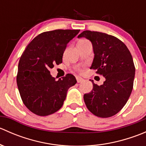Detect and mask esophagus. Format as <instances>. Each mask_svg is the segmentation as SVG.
I'll use <instances>...</instances> for the list:
<instances>
[{
  "label": "esophagus",
  "instance_id": "1",
  "mask_svg": "<svg viewBox=\"0 0 146 146\" xmlns=\"http://www.w3.org/2000/svg\"><path fill=\"white\" fill-rule=\"evenodd\" d=\"M76 79H77V82H78V83L82 82L84 80V79L80 77V76H76Z\"/></svg>",
  "mask_w": 146,
  "mask_h": 146
}]
</instances>
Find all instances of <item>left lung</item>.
Here are the masks:
<instances>
[{"instance_id":"1","label":"left lung","mask_w":146,"mask_h":146,"mask_svg":"<svg viewBox=\"0 0 146 146\" xmlns=\"http://www.w3.org/2000/svg\"><path fill=\"white\" fill-rule=\"evenodd\" d=\"M92 43L94 58L90 69L105 78L101 85L91 80L93 88L84 95V101L97 117H112L126 104L133 90L135 66L131 54L121 41L107 34L86 30L78 36Z\"/></svg>"}]
</instances>
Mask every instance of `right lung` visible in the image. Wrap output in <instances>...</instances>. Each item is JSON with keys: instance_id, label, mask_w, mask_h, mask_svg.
Wrapping results in <instances>:
<instances>
[{"instance_id": "1", "label": "right lung", "mask_w": 146, "mask_h": 146, "mask_svg": "<svg viewBox=\"0 0 146 146\" xmlns=\"http://www.w3.org/2000/svg\"><path fill=\"white\" fill-rule=\"evenodd\" d=\"M80 29H56L36 36L26 47L18 64L17 84L25 105L34 114L47 116L61 109L68 90L77 82L72 74L56 80L50 74L62 63L68 42Z\"/></svg>"}]
</instances>
